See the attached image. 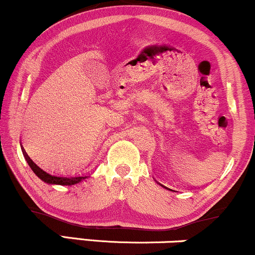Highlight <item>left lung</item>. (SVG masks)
I'll list each match as a JSON object with an SVG mask.
<instances>
[{"label":"left lung","mask_w":255,"mask_h":255,"mask_svg":"<svg viewBox=\"0 0 255 255\" xmlns=\"http://www.w3.org/2000/svg\"><path fill=\"white\" fill-rule=\"evenodd\" d=\"M164 188H166V187H164ZM166 189H168V188H166ZM169 190H171V189H169Z\"/></svg>","instance_id":"obj_1"}]
</instances>
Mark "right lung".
<instances>
[{
	"label": "right lung",
	"mask_w": 255,
	"mask_h": 255,
	"mask_svg": "<svg viewBox=\"0 0 255 255\" xmlns=\"http://www.w3.org/2000/svg\"><path fill=\"white\" fill-rule=\"evenodd\" d=\"M23 155H24V157H26L28 164H29L31 170L34 171V174H35L39 178H41L43 182H46V183L60 184V185H72V184L79 183L80 181H83L87 177V176H78V177H59V176L49 175V174H47L46 171H43L42 169H40L39 166H37L35 163L31 161L29 157L27 156V153L24 151H23Z\"/></svg>",
	"instance_id": "right-lung-1"
}]
</instances>
